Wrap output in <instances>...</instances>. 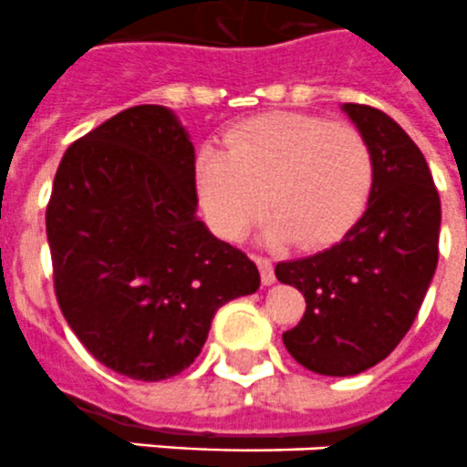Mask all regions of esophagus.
<instances>
[{"label": "esophagus", "instance_id": "34e87169", "mask_svg": "<svg viewBox=\"0 0 467 467\" xmlns=\"http://www.w3.org/2000/svg\"><path fill=\"white\" fill-rule=\"evenodd\" d=\"M258 265V273H261V282L264 285H273L275 282V270H273V264H270V258L265 256H256L254 258Z\"/></svg>", "mask_w": 467, "mask_h": 467}]
</instances>
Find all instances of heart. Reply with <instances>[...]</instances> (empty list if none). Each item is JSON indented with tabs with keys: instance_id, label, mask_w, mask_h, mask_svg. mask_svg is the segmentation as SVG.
<instances>
[{
	"instance_id": "obj_1",
	"label": "heart",
	"mask_w": 467,
	"mask_h": 467,
	"mask_svg": "<svg viewBox=\"0 0 467 467\" xmlns=\"http://www.w3.org/2000/svg\"><path fill=\"white\" fill-rule=\"evenodd\" d=\"M211 230L242 240L268 203V244L318 249L354 227L373 190V156L354 125L299 111L234 125L225 149L206 144L194 163Z\"/></svg>"
}]
</instances>
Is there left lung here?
Returning <instances> with one entry per match:
<instances>
[{
    "label": "left lung",
    "instance_id": "obj_1",
    "mask_svg": "<svg viewBox=\"0 0 467 467\" xmlns=\"http://www.w3.org/2000/svg\"><path fill=\"white\" fill-rule=\"evenodd\" d=\"M373 156L366 213L325 252L275 265L306 313L282 342L296 363L347 378L385 360L410 330L440 258L441 203L422 151L379 109L344 104Z\"/></svg>",
    "mask_w": 467,
    "mask_h": 467
}]
</instances>
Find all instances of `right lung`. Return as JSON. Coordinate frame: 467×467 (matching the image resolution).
Returning a JSON list of instances; mask_svg holds the SVG:
<instances>
[{"instance_id":"1","label":"right lung","mask_w":467,"mask_h":467,"mask_svg":"<svg viewBox=\"0 0 467 467\" xmlns=\"http://www.w3.org/2000/svg\"><path fill=\"white\" fill-rule=\"evenodd\" d=\"M47 240L70 330L142 382L190 368L215 311L261 285L252 258L197 218L194 147L156 104L125 109L66 149Z\"/></svg>"}]
</instances>
